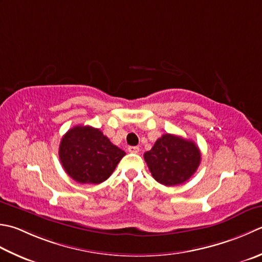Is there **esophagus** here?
Masks as SVG:
<instances>
[{"label":"esophagus","instance_id":"34e87169","mask_svg":"<svg viewBox=\"0 0 262 262\" xmlns=\"http://www.w3.org/2000/svg\"><path fill=\"white\" fill-rule=\"evenodd\" d=\"M138 151H140V147H138V146H129V147H128V152H130V153H138Z\"/></svg>","mask_w":262,"mask_h":262}]
</instances>
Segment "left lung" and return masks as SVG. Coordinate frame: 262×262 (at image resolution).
I'll list each match as a JSON object with an SVG mask.
<instances>
[{"mask_svg": "<svg viewBox=\"0 0 262 262\" xmlns=\"http://www.w3.org/2000/svg\"><path fill=\"white\" fill-rule=\"evenodd\" d=\"M144 160L157 182L175 186L194 175L201 162V152L193 141L165 134L144 153Z\"/></svg>", "mask_w": 262, "mask_h": 262, "instance_id": "obj_1", "label": "left lung"}]
</instances>
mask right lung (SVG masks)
Here are the masks:
<instances>
[{
    "label": "right lung",
    "mask_w": 262,
    "mask_h": 262,
    "mask_svg": "<svg viewBox=\"0 0 262 262\" xmlns=\"http://www.w3.org/2000/svg\"><path fill=\"white\" fill-rule=\"evenodd\" d=\"M125 155L100 129L91 126L71 128L63 135L59 147V158L66 172L80 184L106 181Z\"/></svg>",
    "instance_id": "right-lung-1"
}]
</instances>
